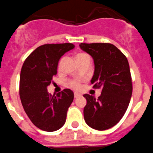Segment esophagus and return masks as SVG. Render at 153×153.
I'll return each mask as SVG.
<instances>
[{"label":"esophagus","mask_w":153,"mask_h":153,"mask_svg":"<svg viewBox=\"0 0 153 153\" xmlns=\"http://www.w3.org/2000/svg\"><path fill=\"white\" fill-rule=\"evenodd\" d=\"M79 96H81L80 94L77 93V92H75V93H74V98H76H76H79Z\"/></svg>","instance_id":"1"}]
</instances>
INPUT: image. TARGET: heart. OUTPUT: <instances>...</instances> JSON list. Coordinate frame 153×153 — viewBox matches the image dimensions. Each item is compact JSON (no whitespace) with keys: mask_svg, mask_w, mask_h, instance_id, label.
<instances>
[{"mask_svg":"<svg viewBox=\"0 0 153 153\" xmlns=\"http://www.w3.org/2000/svg\"><path fill=\"white\" fill-rule=\"evenodd\" d=\"M86 58H90L89 56L87 54H86V53H78V54L76 55V61H79V60L86 59ZM62 63H63V60H61V62H60L59 64V68H61V65H62ZM71 85L73 86V87L75 88V89H78V88L79 87V84L77 81H71Z\"/></svg>","mask_w":153,"mask_h":153,"instance_id":"obj_1","label":"heart"}]
</instances>
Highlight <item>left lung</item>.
<instances>
[{
  "label": "left lung",
  "instance_id": "left-lung-1",
  "mask_svg": "<svg viewBox=\"0 0 153 153\" xmlns=\"http://www.w3.org/2000/svg\"><path fill=\"white\" fill-rule=\"evenodd\" d=\"M79 47L92 57L95 65L91 83L102 88L97 99L89 94L84 107V120L92 128L105 131L114 127L125 114L132 96L128 61L117 47L109 43H81Z\"/></svg>",
  "mask_w": 153,
  "mask_h": 153
}]
</instances>
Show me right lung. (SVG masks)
Instances as JSON below:
<instances>
[{
    "label": "right lung",
    "instance_id": "obj_1",
    "mask_svg": "<svg viewBox=\"0 0 153 153\" xmlns=\"http://www.w3.org/2000/svg\"><path fill=\"white\" fill-rule=\"evenodd\" d=\"M74 47L71 43L39 46L22 65L19 79L21 102L33 124L42 131L53 132L65 124L74 92L66 89L51 96L47 87L54 82L53 76L57 74L61 57Z\"/></svg>",
    "mask_w": 153,
    "mask_h": 153
}]
</instances>
